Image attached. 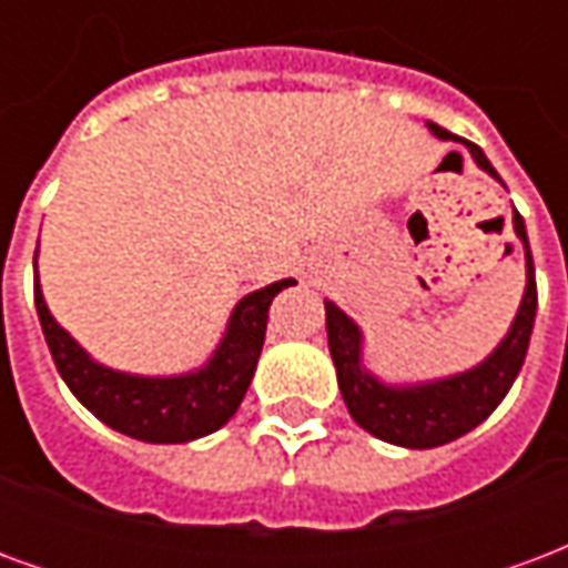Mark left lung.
Returning a JSON list of instances; mask_svg holds the SVG:
<instances>
[{
	"mask_svg": "<svg viewBox=\"0 0 568 568\" xmlns=\"http://www.w3.org/2000/svg\"><path fill=\"white\" fill-rule=\"evenodd\" d=\"M428 130L438 140H453L450 133L438 124H428ZM471 161L501 182L493 170L487 154L468 142ZM514 234L524 243L526 255V288L520 297V307L514 313L508 334L501 337L496 349L475 368L459 371L450 377L419 383H386L374 371L365 368V334L356 322L346 316L334 301H325V328H328V349H332L334 368H337V386L344 395L349 417L358 426L371 432L374 438L389 440L407 450H428L450 440L463 438L465 432L480 426L484 419L501 405L511 383L524 368L529 334L536 322V267L529 255L526 224L520 212L514 210Z\"/></svg>",
	"mask_w": 568,
	"mask_h": 568,
	"instance_id": "1",
	"label": "left lung"
}]
</instances>
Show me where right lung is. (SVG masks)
Segmentation results:
<instances>
[{
	"label": "right lung",
	"mask_w": 568,
	"mask_h": 568,
	"mask_svg": "<svg viewBox=\"0 0 568 568\" xmlns=\"http://www.w3.org/2000/svg\"><path fill=\"white\" fill-rule=\"evenodd\" d=\"M288 285H295V280H280L240 297L212 356L200 368L166 374V377L128 374L97 362L51 316L39 276H36V310L60 377L93 417L103 419L105 426L128 438L149 440V444H187L212 435L236 414L248 383L255 377L264 332H267V310L273 297Z\"/></svg>",
	"instance_id": "add662e5"
}]
</instances>
